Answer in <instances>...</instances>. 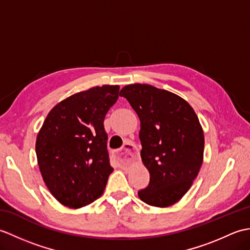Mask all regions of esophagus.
Returning a JSON list of instances; mask_svg holds the SVG:
<instances>
[{"label": "esophagus", "mask_w": 250, "mask_h": 250, "mask_svg": "<svg viewBox=\"0 0 250 250\" xmlns=\"http://www.w3.org/2000/svg\"><path fill=\"white\" fill-rule=\"evenodd\" d=\"M137 155H139V151L136 149V146L131 142H126L124 147L121 148V150L115 152L116 159L119 161V163L124 164V166L133 162Z\"/></svg>", "instance_id": "obj_1"}]
</instances>
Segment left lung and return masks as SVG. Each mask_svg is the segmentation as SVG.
<instances>
[{"label": "left lung", "mask_w": 250, "mask_h": 250, "mask_svg": "<svg viewBox=\"0 0 250 250\" xmlns=\"http://www.w3.org/2000/svg\"><path fill=\"white\" fill-rule=\"evenodd\" d=\"M119 95L141 120V157L150 180L139 191L140 199L151 206H171L190 189L203 162L198 116L184 99L150 84H129Z\"/></svg>", "instance_id": "obj_1"}]
</instances>
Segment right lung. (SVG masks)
<instances>
[{
  "label": "right lung",
  "mask_w": 250,
  "mask_h": 250,
  "mask_svg": "<svg viewBox=\"0 0 250 250\" xmlns=\"http://www.w3.org/2000/svg\"><path fill=\"white\" fill-rule=\"evenodd\" d=\"M119 95V86L93 87L61 101L37 134L40 171L51 194L64 206L79 208L102 195L108 176L104 118Z\"/></svg>",
  "instance_id": "1"
}]
</instances>
